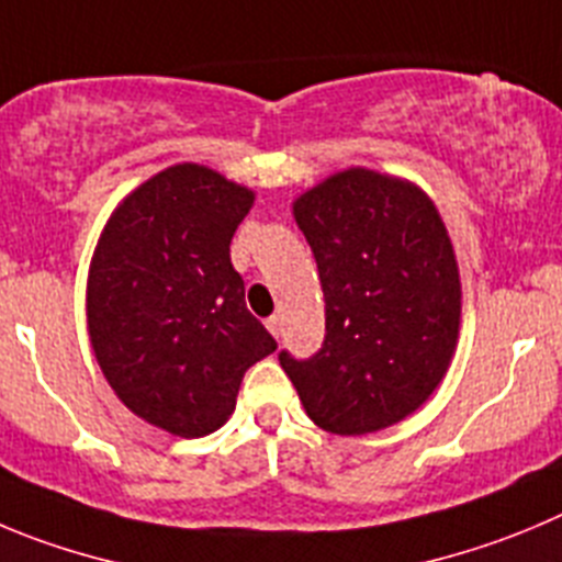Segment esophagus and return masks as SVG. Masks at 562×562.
I'll return each mask as SVG.
<instances>
[{
  "instance_id": "1",
  "label": "esophagus",
  "mask_w": 562,
  "mask_h": 562,
  "mask_svg": "<svg viewBox=\"0 0 562 562\" xmlns=\"http://www.w3.org/2000/svg\"><path fill=\"white\" fill-rule=\"evenodd\" d=\"M266 327H269V333L274 335V338H280V333H282V322H280V316L266 318Z\"/></svg>"
}]
</instances>
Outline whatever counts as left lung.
<instances>
[{"instance_id": "left-lung-1", "label": "left lung", "mask_w": 562, "mask_h": 562, "mask_svg": "<svg viewBox=\"0 0 562 562\" xmlns=\"http://www.w3.org/2000/svg\"><path fill=\"white\" fill-rule=\"evenodd\" d=\"M324 291L327 335L313 358L282 349L305 413L335 435L402 422L449 369L460 274L432 199L407 180L346 169L293 202Z\"/></svg>"}]
</instances>
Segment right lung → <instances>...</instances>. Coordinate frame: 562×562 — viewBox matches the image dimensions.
I'll return each instance as SVG.
<instances>
[{
	"mask_svg": "<svg viewBox=\"0 0 562 562\" xmlns=\"http://www.w3.org/2000/svg\"><path fill=\"white\" fill-rule=\"evenodd\" d=\"M255 193L180 162L113 210L88 274V335L104 380L144 422L216 432L246 369L277 349L244 302L229 240Z\"/></svg>",
	"mask_w": 562,
	"mask_h": 562,
	"instance_id": "1",
	"label": "right lung"
}]
</instances>
